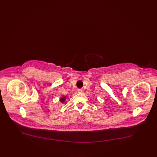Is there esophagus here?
<instances>
[{
	"instance_id": "1",
	"label": "esophagus",
	"mask_w": 157,
	"mask_h": 157,
	"mask_svg": "<svg viewBox=\"0 0 157 157\" xmlns=\"http://www.w3.org/2000/svg\"><path fill=\"white\" fill-rule=\"evenodd\" d=\"M78 93H79V94H83V92H84V90H82V89H79V90H78Z\"/></svg>"
}]
</instances>
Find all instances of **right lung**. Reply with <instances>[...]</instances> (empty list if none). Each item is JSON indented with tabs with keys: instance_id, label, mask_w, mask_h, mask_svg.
I'll use <instances>...</instances> for the list:
<instances>
[{
	"instance_id": "1",
	"label": "right lung",
	"mask_w": 157,
	"mask_h": 157,
	"mask_svg": "<svg viewBox=\"0 0 157 157\" xmlns=\"http://www.w3.org/2000/svg\"><path fill=\"white\" fill-rule=\"evenodd\" d=\"M66 98H67V97H66V96H64V97H62L60 98L59 99L60 102H62V103H64Z\"/></svg>"
}]
</instances>
